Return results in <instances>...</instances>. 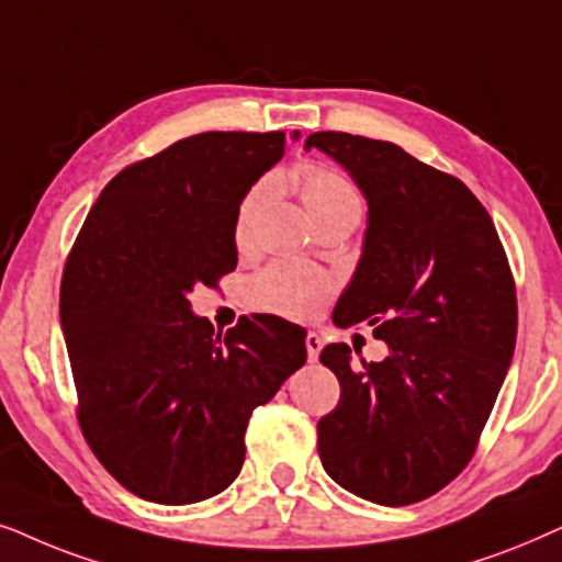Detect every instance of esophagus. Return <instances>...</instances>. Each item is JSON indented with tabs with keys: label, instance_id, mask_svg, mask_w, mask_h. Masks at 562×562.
<instances>
[{
	"label": "esophagus",
	"instance_id": "1",
	"mask_svg": "<svg viewBox=\"0 0 562 562\" xmlns=\"http://www.w3.org/2000/svg\"><path fill=\"white\" fill-rule=\"evenodd\" d=\"M321 347H324V341H321V336H318L316 331H308V336H305V349H308V359H311V362H316V359H318Z\"/></svg>",
	"mask_w": 562,
	"mask_h": 562
}]
</instances>
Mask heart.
<instances>
[{
    "mask_svg": "<svg viewBox=\"0 0 562 562\" xmlns=\"http://www.w3.org/2000/svg\"><path fill=\"white\" fill-rule=\"evenodd\" d=\"M297 190L313 221L318 226L334 221H359L362 215V192L339 169L326 164H305L295 177ZM269 182L254 184L238 203L234 221V238L238 246L249 244L254 218L269 198ZM334 293V277L324 269L280 259L254 277L246 288V301L254 311L274 313L285 318H308Z\"/></svg>",
    "mask_w": 562,
    "mask_h": 562,
    "instance_id": "heart-1",
    "label": "heart"
}]
</instances>
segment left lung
Instances as JSON below:
<instances>
[{"label":"left lung","instance_id":"1","mask_svg":"<svg viewBox=\"0 0 562 562\" xmlns=\"http://www.w3.org/2000/svg\"><path fill=\"white\" fill-rule=\"evenodd\" d=\"M321 148L355 177L370 207L357 272L336 326H372L383 362H321L341 398L318 422V454L341 488L383 506L442 491L473 460L516 344V285L481 200L458 177L401 146L321 131Z\"/></svg>","mask_w":562,"mask_h":562}]
</instances>
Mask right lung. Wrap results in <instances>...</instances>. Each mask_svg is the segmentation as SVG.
Wrapping results in <instances>:
<instances>
[{"label": "right lung", "instance_id": "1", "mask_svg": "<svg viewBox=\"0 0 562 562\" xmlns=\"http://www.w3.org/2000/svg\"><path fill=\"white\" fill-rule=\"evenodd\" d=\"M288 136L211 131L104 187L61 277V326L89 450L154 504H198L244 465L251 411L305 362V328L254 313L226 334L192 316V288L236 269L234 221Z\"/></svg>", "mask_w": 562, "mask_h": 562}]
</instances>
